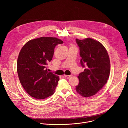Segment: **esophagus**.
<instances>
[{
    "mask_svg": "<svg viewBox=\"0 0 128 128\" xmlns=\"http://www.w3.org/2000/svg\"><path fill=\"white\" fill-rule=\"evenodd\" d=\"M72 76V75H64V76L65 78H70Z\"/></svg>",
    "mask_w": 128,
    "mask_h": 128,
    "instance_id": "obj_1",
    "label": "esophagus"
}]
</instances>
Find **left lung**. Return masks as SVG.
<instances>
[{
    "label": "left lung",
    "mask_w": 128,
    "mask_h": 128,
    "mask_svg": "<svg viewBox=\"0 0 128 128\" xmlns=\"http://www.w3.org/2000/svg\"><path fill=\"white\" fill-rule=\"evenodd\" d=\"M76 40L80 48V64L84 68L78 76L80 83L76 89L81 96L90 97L106 84L110 74V60L106 50L98 41L90 38Z\"/></svg>",
    "instance_id": "1"
}]
</instances>
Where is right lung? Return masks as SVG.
Returning a JSON list of instances; mask_svg holds the SVG:
<instances>
[{"label": "right lung", "mask_w": 128, "mask_h": 128, "mask_svg": "<svg viewBox=\"0 0 128 128\" xmlns=\"http://www.w3.org/2000/svg\"><path fill=\"white\" fill-rule=\"evenodd\" d=\"M63 41L56 38L42 37L28 42L17 60V72L26 92L37 99L46 98L54 92L59 77L49 72L48 63L53 57L54 47Z\"/></svg>", "instance_id": "right-lung-1"}]
</instances>
